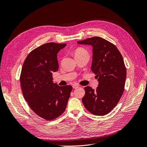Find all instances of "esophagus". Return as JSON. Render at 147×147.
<instances>
[{
    "mask_svg": "<svg viewBox=\"0 0 147 147\" xmlns=\"http://www.w3.org/2000/svg\"><path fill=\"white\" fill-rule=\"evenodd\" d=\"M72 87H73L74 89H77V88H78L79 87V85H78V84H73V85H72Z\"/></svg>",
    "mask_w": 147,
    "mask_h": 147,
    "instance_id": "1",
    "label": "esophagus"
}]
</instances>
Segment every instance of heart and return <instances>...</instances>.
<instances>
[{
	"label": "heart",
	"mask_w": 147,
	"mask_h": 147,
	"mask_svg": "<svg viewBox=\"0 0 147 147\" xmlns=\"http://www.w3.org/2000/svg\"><path fill=\"white\" fill-rule=\"evenodd\" d=\"M84 51H86L84 50V49H83V48H78L75 51V55H77V54H79V53H82V52H84Z\"/></svg>",
	"instance_id": "heart-1"
}]
</instances>
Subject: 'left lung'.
<instances>
[{
    "label": "left lung",
    "mask_w": 147,
    "mask_h": 147,
    "mask_svg": "<svg viewBox=\"0 0 147 147\" xmlns=\"http://www.w3.org/2000/svg\"><path fill=\"white\" fill-rule=\"evenodd\" d=\"M77 43L92 47L91 70L99 82L96 90L84 87L83 104L92 114L103 116L116 107L123 94L126 68L123 56L116 46L99 37Z\"/></svg>",
    "instance_id": "obj_1"
}]
</instances>
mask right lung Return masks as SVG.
I'll use <instances>...</instances> for the list:
<instances>
[{
	"label": "right lung",
	"instance_id": "right-lung-1",
	"mask_svg": "<svg viewBox=\"0 0 147 147\" xmlns=\"http://www.w3.org/2000/svg\"><path fill=\"white\" fill-rule=\"evenodd\" d=\"M65 43L50 42L31 51L24 62L20 83L24 99L38 116L51 121L65 110L72 91L70 85L53 82V72L58 70L57 54Z\"/></svg>",
	"mask_w": 147,
	"mask_h": 147
}]
</instances>
